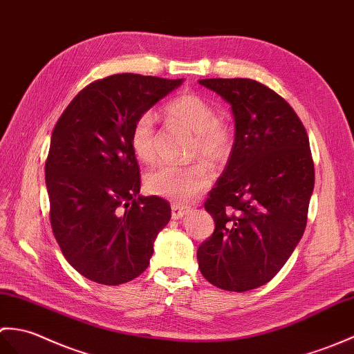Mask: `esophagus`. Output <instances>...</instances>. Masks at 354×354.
I'll return each instance as SVG.
<instances>
[{
    "mask_svg": "<svg viewBox=\"0 0 354 354\" xmlns=\"http://www.w3.org/2000/svg\"><path fill=\"white\" fill-rule=\"evenodd\" d=\"M191 212V207L183 206V204H171V215L172 219H182L183 216H186Z\"/></svg>",
    "mask_w": 354,
    "mask_h": 354,
    "instance_id": "obj_1",
    "label": "esophagus"
}]
</instances>
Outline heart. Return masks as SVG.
<instances>
[{
  "mask_svg": "<svg viewBox=\"0 0 354 354\" xmlns=\"http://www.w3.org/2000/svg\"><path fill=\"white\" fill-rule=\"evenodd\" d=\"M167 115L172 121L194 133L191 157H201L210 165L224 162L233 148V130L229 122L216 118L215 109L197 93H185L169 101ZM131 150L140 162L150 163L156 157L154 115L145 112L133 124ZM210 185V172L204 162L187 167L160 165L147 172L148 192L178 203L189 201Z\"/></svg>",
  "mask_w": 354,
  "mask_h": 354,
  "instance_id": "1",
  "label": "heart"
}]
</instances>
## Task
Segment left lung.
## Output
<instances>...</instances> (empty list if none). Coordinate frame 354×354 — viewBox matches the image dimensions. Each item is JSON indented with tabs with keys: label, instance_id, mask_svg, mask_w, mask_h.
I'll return each instance as SVG.
<instances>
[{
	"label": "left lung",
	"instance_id": "obj_1",
	"mask_svg": "<svg viewBox=\"0 0 354 354\" xmlns=\"http://www.w3.org/2000/svg\"><path fill=\"white\" fill-rule=\"evenodd\" d=\"M232 107L234 142L204 203L215 232L197 251L219 289L245 292L276 276L300 242L315 183L309 138L279 93L251 78H203Z\"/></svg>",
	"mask_w": 354,
	"mask_h": 354
}]
</instances>
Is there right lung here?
I'll return each instance as SVG.
<instances>
[{"instance_id":"add662e5","label":"right lung","mask_w":354,"mask_h":354,"mask_svg":"<svg viewBox=\"0 0 354 354\" xmlns=\"http://www.w3.org/2000/svg\"><path fill=\"white\" fill-rule=\"evenodd\" d=\"M182 83L139 74L93 82L53 130L45 163L53 233L71 266L95 283L116 286L140 276L169 223L168 201L139 195L130 133Z\"/></svg>"}]
</instances>
